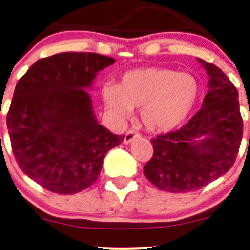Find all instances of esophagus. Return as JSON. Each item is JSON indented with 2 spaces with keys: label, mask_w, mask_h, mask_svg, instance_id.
<instances>
[{
  "label": "esophagus",
  "mask_w": 250,
  "mask_h": 250,
  "mask_svg": "<svg viewBox=\"0 0 250 250\" xmlns=\"http://www.w3.org/2000/svg\"><path fill=\"white\" fill-rule=\"evenodd\" d=\"M137 137H138V133H135L134 130H128V132L125 134V139H123V143L130 144Z\"/></svg>",
  "instance_id": "1"
}]
</instances>
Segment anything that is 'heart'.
I'll list each match as a JSON object with an SVG mask.
<instances>
[{
	"label": "heart",
	"mask_w": 250,
	"mask_h": 250,
	"mask_svg": "<svg viewBox=\"0 0 250 250\" xmlns=\"http://www.w3.org/2000/svg\"><path fill=\"white\" fill-rule=\"evenodd\" d=\"M200 97V83L186 72L165 67H145L125 72L117 87L103 88V99L111 115L125 120L140 109L146 129L167 133L183 125Z\"/></svg>",
	"instance_id": "heart-1"
}]
</instances>
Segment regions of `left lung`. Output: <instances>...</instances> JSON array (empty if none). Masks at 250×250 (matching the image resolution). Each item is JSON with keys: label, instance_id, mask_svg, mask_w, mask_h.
<instances>
[{"label": "left lung", "instance_id": "left-lung-1", "mask_svg": "<svg viewBox=\"0 0 250 250\" xmlns=\"http://www.w3.org/2000/svg\"><path fill=\"white\" fill-rule=\"evenodd\" d=\"M208 74L202 109L184 127L151 139L146 178L163 191L190 192L230 170L241 145L243 121L238 92L218 66L197 58Z\"/></svg>", "mask_w": 250, "mask_h": 250}]
</instances>
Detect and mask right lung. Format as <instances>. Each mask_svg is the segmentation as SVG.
Here are the masks:
<instances>
[{"mask_svg": "<svg viewBox=\"0 0 250 250\" xmlns=\"http://www.w3.org/2000/svg\"><path fill=\"white\" fill-rule=\"evenodd\" d=\"M116 60L97 53H58L40 59L17 83L7 115L20 169L47 190L71 195L89 188L107 151L123 141L99 125L90 89Z\"/></svg>", "mask_w": 250, "mask_h": 250, "instance_id": "obj_1", "label": "right lung"}]
</instances>
